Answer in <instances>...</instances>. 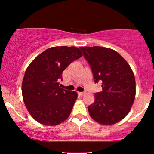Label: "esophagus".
<instances>
[{
	"mask_svg": "<svg viewBox=\"0 0 154 154\" xmlns=\"http://www.w3.org/2000/svg\"><path fill=\"white\" fill-rule=\"evenodd\" d=\"M78 94H79V95H80V96H83L84 94H85V92H78Z\"/></svg>",
	"mask_w": 154,
	"mask_h": 154,
	"instance_id": "obj_1",
	"label": "esophagus"
}]
</instances>
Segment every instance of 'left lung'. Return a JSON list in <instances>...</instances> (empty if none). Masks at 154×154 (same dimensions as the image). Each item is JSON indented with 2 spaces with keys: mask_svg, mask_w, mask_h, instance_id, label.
Returning a JSON list of instances; mask_svg holds the SVG:
<instances>
[{
  "mask_svg": "<svg viewBox=\"0 0 154 154\" xmlns=\"http://www.w3.org/2000/svg\"><path fill=\"white\" fill-rule=\"evenodd\" d=\"M89 63L94 83H102V91L94 94L88 106L90 116L102 125H113L130 112L136 93L135 79L128 63L116 51L104 47H81Z\"/></svg>",
  "mask_w": 154,
  "mask_h": 154,
  "instance_id": "left-lung-1",
  "label": "left lung"
}]
</instances>
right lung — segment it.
<instances>
[{
    "label": "right lung",
    "mask_w": 154,
    "mask_h": 154,
    "mask_svg": "<svg viewBox=\"0 0 154 154\" xmlns=\"http://www.w3.org/2000/svg\"><path fill=\"white\" fill-rule=\"evenodd\" d=\"M80 49L71 46L48 48L27 67L22 81L24 102L31 116L38 123L53 126L68 119L76 100L75 91L60 88L62 72L81 57Z\"/></svg>",
    "instance_id": "add662e5"
}]
</instances>
